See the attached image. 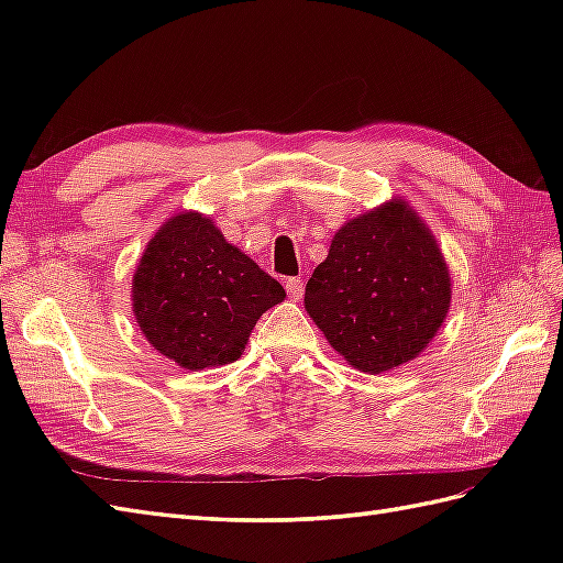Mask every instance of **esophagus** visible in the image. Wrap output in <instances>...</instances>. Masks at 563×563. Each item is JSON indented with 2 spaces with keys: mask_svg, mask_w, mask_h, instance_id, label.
Instances as JSON below:
<instances>
[{
  "mask_svg": "<svg viewBox=\"0 0 563 563\" xmlns=\"http://www.w3.org/2000/svg\"><path fill=\"white\" fill-rule=\"evenodd\" d=\"M285 290H288V295H290V300H302V280H297V278H288L285 280Z\"/></svg>",
  "mask_w": 563,
  "mask_h": 563,
  "instance_id": "obj_1",
  "label": "esophagus"
}]
</instances>
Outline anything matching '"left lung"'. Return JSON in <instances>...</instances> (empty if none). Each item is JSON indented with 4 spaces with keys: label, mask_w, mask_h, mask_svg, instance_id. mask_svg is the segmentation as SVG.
<instances>
[{
    "label": "left lung",
    "mask_w": 563,
    "mask_h": 563,
    "mask_svg": "<svg viewBox=\"0 0 563 563\" xmlns=\"http://www.w3.org/2000/svg\"><path fill=\"white\" fill-rule=\"evenodd\" d=\"M450 271L423 220L389 200L336 232L305 290V309L361 373L413 361L450 309Z\"/></svg>",
    "instance_id": "obj_1"
}]
</instances>
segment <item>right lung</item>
Wrapping results in <instances>:
<instances>
[{
	"mask_svg": "<svg viewBox=\"0 0 563 563\" xmlns=\"http://www.w3.org/2000/svg\"><path fill=\"white\" fill-rule=\"evenodd\" d=\"M283 300V285L200 212L162 224L133 275L140 331L186 369L234 363L261 314Z\"/></svg>",
	"mask_w": 563,
	"mask_h": 563,
	"instance_id": "right-lung-1",
	"label": "right lung"
}]
</instances>
